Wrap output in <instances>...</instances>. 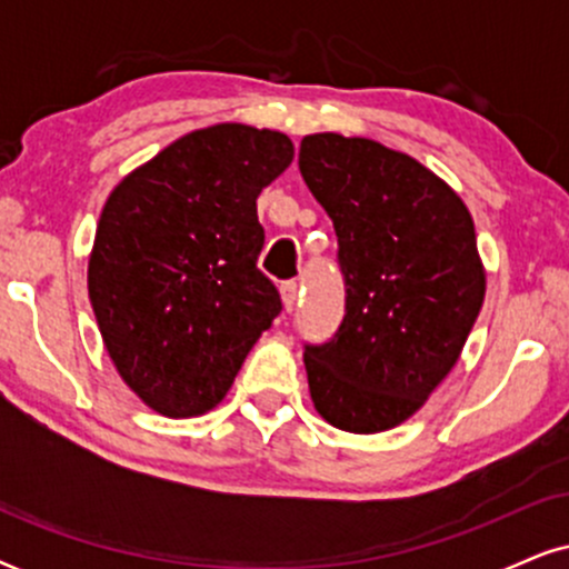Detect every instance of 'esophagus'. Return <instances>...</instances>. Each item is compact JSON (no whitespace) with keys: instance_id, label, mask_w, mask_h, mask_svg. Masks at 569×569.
<instances>
[{"instance_id":"1","label":"esophagus","mask_w":569,"mask_h":569,"mask_svg":"<svg viewBox=\"0 0 569 569\" xmlns=\"http://www.w3.org/2000/svg\"><path fill=\"white\" fill-rule=\"evenodd\" d=\"M280 297H283V307L286 310H293L297 307V299H299V283L297 280H286L283 286H280Z\"/></svg>"}]
</instances>
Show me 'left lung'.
Returning a JSON list of instances; mask_svg holds the SVG:
<instances>
[{
  "label": "left lung",
  "instance_id": "8db88e82",
  "mask_svg": "<svg viewBox=\"0 0 569 569\" xmlns=\"http://www.w3.org/2000/svg\"><path fill=\"white\" fill-rule=\"evenodd\" d=\"M299 171L335 221L345 318L305 345L326 422L380 433L415 415L452 371L485 302L466 202L426 166L369 139L305 136Z\"/></svg>",
  "mask_w": 569,
  "mask_h": 569
}]
</instances>
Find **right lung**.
Wrapping results in <instances>:
<instances>
[{
  "label": "right lung",
  "mask_w": 569,
  "mask_h": 569,
  "mask_svg": "<svg viewBox=\"0 0 569 569\" xmlns=\"http://www.w3.org/2000/svg\"><path fill=\"white\" fill-rule=\"evenodd\" d=\"M291 160L289 136L224 122L181 136L109 194L90 305L120 377L160 415L217 407L283 310L257 264V198Z\"/></svg>",
  "instance_id": "add662e5"
}]
</instances>
